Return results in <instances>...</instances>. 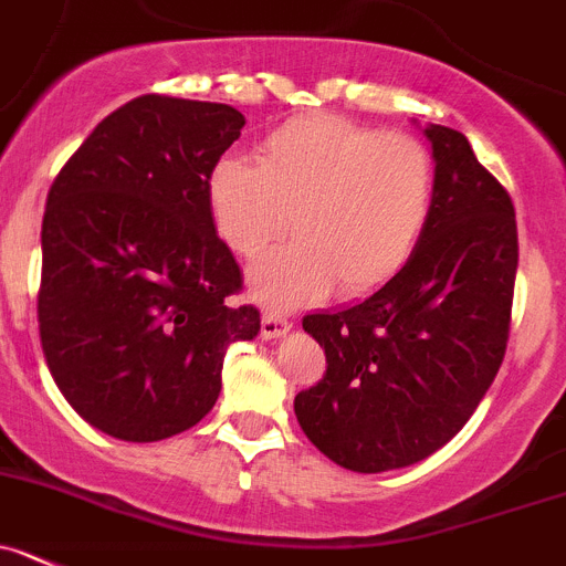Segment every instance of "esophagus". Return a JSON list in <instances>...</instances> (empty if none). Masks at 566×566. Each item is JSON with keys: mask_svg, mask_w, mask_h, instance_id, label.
<instances>
[{"mask_svg": "<svg viewBox=\"0 0 566 566\" xmlns=\"http://www.w3.org/2000/svg\"><path fill=\"white\" fill-rule=\"evenodd\" d=\"M290 329H293V324H290L284 315H276V313L262 315V337H265V340H276V337H284Z\"/></svg>", "mask_w": 566, "mask_h": 566, "instance_id": "obj_1", "label": "esophagus"}]
</instances>
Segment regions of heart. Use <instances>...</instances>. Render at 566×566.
<instances>
[{
  "mask_svg": "<svg viewBox=\"0 0 566 566\" xmlns=\"http://www.w3.org/2000/svg\"><path fill=\"white\" fill-rule=\"evenodd\" d=\"M436 206V161L419 139L340 116L273 128L256 164L223 156L206 176V211L231 253L259 259L253 298L276 310L318 304L337 284L357 298L388 284L419 248Z\"/></svg>",
  "mask_w": 566,
  "mask_h": 566,
  "instance_id": "heart-1",
  "label": "heart"
}]
</instances>
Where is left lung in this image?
I'll list each match as a JSON object with an SVG mask.
<instances>
[{
	"mask_svg": "<svg viewBox=\"0 0 566 566\" xmlns=\"http://www.w3.org/2000/svg\"><path fill=\"white\" fill-rule=\"evenodd\" d=\"M436 206L408 265L371 298L304 318L326 352L295 419L337 467L377 474L424 461L472 419L505 357L514 203L461 130L427 125Z\"/></svg>",
	"mask_w": 566,
	"mask_h": 566,
	"instance_id": "obj_1",
	"label": "left lung"
}]
</instances>
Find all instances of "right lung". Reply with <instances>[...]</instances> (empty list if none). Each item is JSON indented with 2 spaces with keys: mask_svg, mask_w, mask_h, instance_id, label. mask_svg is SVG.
Instances as JSON below:
<instances>
[{
  "mask_svg": "<svg viewBox=\"0 0 566 566\" xmlns=\"http://www.w3.org/2000/svg\"><path fill=\"white\" fill-rule=\"evenodd\" d=\"M245 116L145 94L63 164L41 226V348L66 402L119 441H161L220 396L231 343L259 335L234 307L240 265L214 234L206 176Z\"/></svg>",
  "mask_w": 566,
  "mask_h": 566,
  "instance_id": "add662e5",
  "label": "right lung"
}]
</instances>
